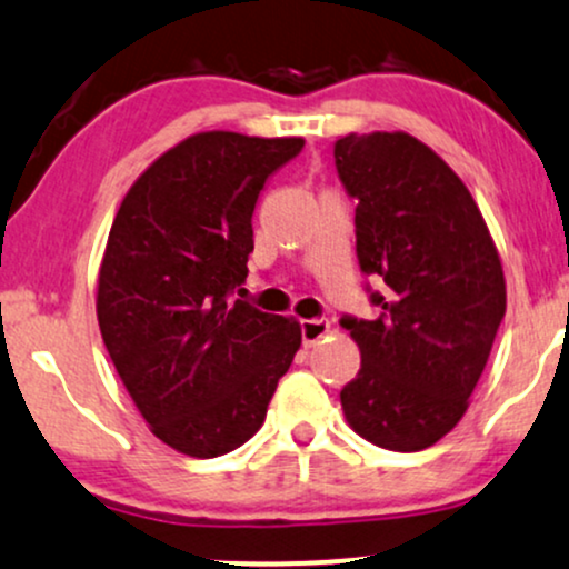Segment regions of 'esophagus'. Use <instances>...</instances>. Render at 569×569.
I'll return each instance as SVG.
<instances>
[{"label":"esophagus","mask_w":569,"mask_h":569,"mask_svg":"<svg viewBox=\"0 0 569 569\" xmlns=\"http://www.w3.org/2000/svg\"><path fill=\"white\" fill-rule=\"evenodd\" d=\"M325 336H330V322H327V319H303V322H300V338H303V346H313Z\"/></svg>","instance_id":"1"}]
</instances>
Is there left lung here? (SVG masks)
Listing matches in <instances>:
<instances>
[{
  "mask_svg": "<svg viewBox=\"0 0 569 569\" xmlns=\"http://www.w3.org/2000/svg\"><path fill=\"white\" fill-rule=\"evenodd\" d=\"M336 167L357 199L376 319H340L362 353L340 391L349 426L397 452L437 445L469 410L506 313L498 247L452 167L407 132H349Z\"/></svg>",
  "mask_w": 569,
  "mask_h": 569,
  "instance_id": "8db88e82",
  "label": "left lung"
}]
</instances>
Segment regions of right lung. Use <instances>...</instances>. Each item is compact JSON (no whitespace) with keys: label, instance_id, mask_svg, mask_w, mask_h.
I'll use <instances>...</instances> for the list:
<instances>
[{"label":"right lung","instance_id":"1","mask_svg":"<svg viewBox=\"0 0 569 569\" xmlns=\"http://www.w3.org/2000/svg\"><path fill=\"white\" fill-rule=\"evenodd\" d=\"M303 138L197 132L140 172L98 271V325L151 433L191 458L242 447L300 349L296 317L229 300L247 279L252 210Z\"/></svg>","mask_w":569,"mask_h":569}]
</instances>
